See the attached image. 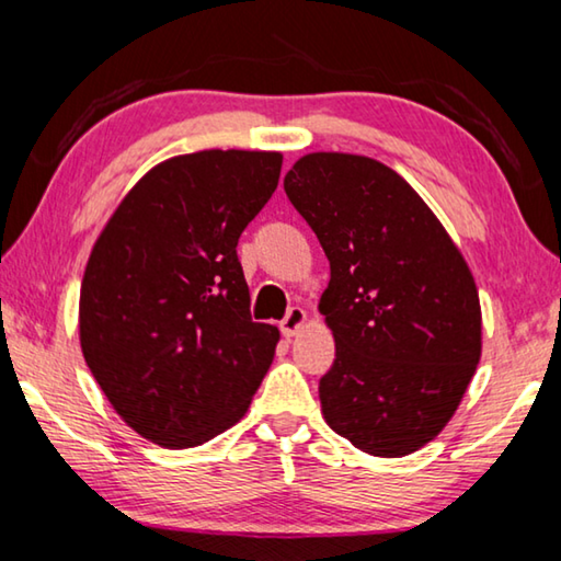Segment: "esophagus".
<instances>
[{
  "label": "esophagus",
  "mask_w": 561,
  "mask_h": 561,
  "mask_svg": "<svg viewBox=\"0 0 561 561\" xmlns=\"http://www.w3.org/2000/svg\"><path fill=\"white\" fill-rule=\"evenodd\" d=\"M304 321H307V311H304L301 307H291V309L287 311V317H284V319L279 321L282 334H284V336H294V334H297V331L304 327Z\"/></svg>",
  "instance_id": "obj_1"
}]
</instances>
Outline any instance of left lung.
Instances as JSON below:
<instances>
[{"label": "left lung", "instance_id": "obj_1", "mask_svg": "<svg viewBox=\"0 0 561 561\" xmlns=\"http://www.w3.org/2000/svg\"><path fill=\"white\" fill-rule=\"evenodd\" d=\"M284 193L331 267L319 301L336 341L319 381L327 423L381 458L423 448L453 417L480 360L468 264L421 195L374 158L304 156Z\"/></svg>", "mask_w": 561, "mask_h": 561}]
</instances>
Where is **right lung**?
Returning <instances> with one entry per match:
<instances>
[{
    "label": "right lung",
    "mask_w": 561,
    "mask_h": 561,
    "mask_svg": "<svg viewBox=\"0 0 561 561\" xmlns=\"http://www.w3.org/2000/svg\"><path fill=\"white\" fill-rule=\"evenodd\" d=\"M282 156L201 150L123 197L83 272V358L116 413L165 448L234 425L279 331L250 314L237 240L279 183Z\"/></svg>",
    "instance_id": "add662e5"
}]
</instances>
